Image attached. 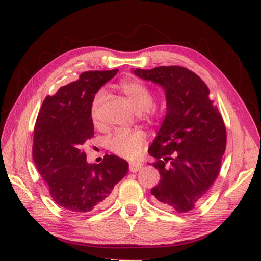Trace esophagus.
I'll return each instance as SVG.
<instances>
[{
  "label": "esophagus",
  "mask_w": 261,
  "mask_h": 261,
  "mask_svg": "<svg viewBox=\"0 0 261 261\" xmlns=\"http://www.w3.org/2000/svg\"><path fill=\"white\" fill-rule=\"evenodd\" d=\"M141 168H142V164H140V163H132L129 166V169L131 173H137V171L140 170Z\"/></svg>",
  "instance_id": "34e87169"
}]
</instances>
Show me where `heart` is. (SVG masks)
I'll use <instances>...</instances> for the list:
<instances>
[{"label":"heart","instance_id":"1","mask_svg":"<svg viewBox=\"0 0 261 261\" xmlns=\"http://www.w3.org/2000/svg\"><path fill=\"white\" fill-rule=\"evenodd\" d=\"M119 90L129 99L137 112H143V118L152 120L151 107L153 94L145 83L134 79H125L119 83ZM105 92L99 90L93 98L91 115L94 125H99V109L104 101ZM146 134L141 130H116L107 139L109 150L125 159H136L146 143Z\"/></svg>","mask_w":261,"mask_h":261}]
</instances>
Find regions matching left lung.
I'll use <instances>...</instances> for the list:
<instances>
[{
	"label": "left lung",
	"mask_w": 261,
	"mask_h": 261,
	"mask_svg": "<svg viewBox=\"0 0 261 261\" xmlns=\"http://www.w3.org/2000/svg\"><path fill=\"white\" fill-rule=\"evenodd\" d=\"M141 80L160 85L167 111L148 152L160 174L151 190L154 203L168 211L185 213L207 195L218 177L226 146L225 125L208 98V87L180 66L136 68Z\"/></svg>",
	"instance_id": "8db88e82"
}]
</instances>
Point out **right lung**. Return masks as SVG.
<instances>
[{
  "label": "right lung",
  "instance_id": "add662e5",
  "mask_svg": "<svg viewBox=\"0 0 261 261\" xmlns=\"http://www.w3.org/2000/svg\"><path fill=\"white\" fill-rule=\"evenodd\" d=\"M118 71H85L47 96L39 111L32 157L54 201L73 214L107 206L113 187L129 170L126 160L115 154H105L101 164H88L83 150L94 136L93 98Z\"/></svg>",
  "mask_w": 261,
  "mask_h": 261
}]
</instances>
